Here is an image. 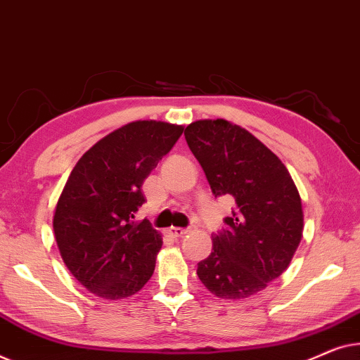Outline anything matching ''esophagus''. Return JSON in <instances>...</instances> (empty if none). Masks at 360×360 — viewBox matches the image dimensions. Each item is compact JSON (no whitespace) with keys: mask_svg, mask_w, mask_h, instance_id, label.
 <instances>
[{"mask_svg":"<svg viewBox=\"0 0 360 360\" xmlns=\"http://www.w3.org/2000/svg\"><path fill=\"white\" fill-rule=\"evenodd\" d=\"M168 235L173 236V238H181L187 235V230L186 229H176V226H171V229L168 230Z\"/></svg>","mask_w":360,"mask_h":360,"instance_id":"esophagus-1","label":"esophagus"}]
</instances>
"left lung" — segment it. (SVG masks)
I'll list each match as a JSON object with an SVG mask.
<instances>
[{"mask_svg": "<svg viewBox=\"0 0 360 360\" xmlns=\"http://www.w3.org/2000/svg\"><path fill=\"white\" fill-rule=\"evenodd\" d=\"M186 141L215 197L236 209L212 235V252L197 264L200 282L220 298L264 290L290 264L303 231L302 200L285 166L246 129L225 119L195 120Z\"/></svg>", "mask_w": 360, "mask_h": 360, "instance_id": "left-lung-1", "label": "left lung"}]
</instances>
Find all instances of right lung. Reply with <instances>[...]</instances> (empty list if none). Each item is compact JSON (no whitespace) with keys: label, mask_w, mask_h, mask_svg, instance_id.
Returning a JSON list of instances; mask_svg holds the SVG:
<instances>
[{"label":"right lung","mask_w":360,"mask_h":360,"mask_svg":"<svg viewBox=\"0 0 360 360\" xmlns=\"http://www.w3.org/2000/svg\"><path fill=\"white\" fill-rule=\"evenodd\" d=\"M184 127L136 120L110 131L78 160L55 207L60 255L81 285L105 300L141 290L153 276L163 238L136 224L143 181Z\"/></svg>","instance_id":"1"}]
</instances>
